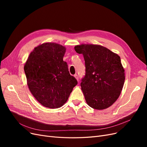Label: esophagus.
I'll use <instances>...</instances> for the list:
<instances>
[{
	"mask_svg": "<svg viewBox=\"0 0 147 147\" xmlns=\"http://www.w3.org/2000/svg\"><path fill=\"white\" fill-rule=\"evenodd\" d=\"M74 76V78L76 79V80L78 81L79 80V77H78V76L77 75V74H75Z\"/></svg>",
	"mask_w": 147,
	"mask_h": 147,
	"instance_id": "1",
	"label": "esophagus"
}]
</instances>
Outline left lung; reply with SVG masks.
I'll return each mask as SVG.
<instances>
[{
    "mask_svg": "<svg viewBox=\"0 0 147 147\" xmlns=\"http://www.w3.org/2000/svg\"><path fill=\"white\" fill-rule=\"evenodd\" d=\"M77 53H82L86 74L80 83L88 105L96 110L111 106L119 98L125 80L120 57L99 45H76Z\"/></svg>",
    "mask_w": 147,
    "mask_h": 147,
    "instance_id": "8db88e82",
    "label": "left lung"
}]
</instances>
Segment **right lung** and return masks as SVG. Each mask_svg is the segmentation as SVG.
Here are the masks:
<instances>
[{
    "label": "right lung",
    "instance_id": "1",
    "mask_svg": "<svg viewBox=\"0 0 147 147\" xmlns=\"http://www.w3.org/2000/svg\"><path fill=\"white\" fill-rule=\"evenodd\" d=\"M65 46L44 43L34 48L24 67L28 87L43 106L58 109L68 100L78 81L63 61Z\"/></svg>",
    "mask_w": 147,
    "mask_h": 147
}]
</instances>
